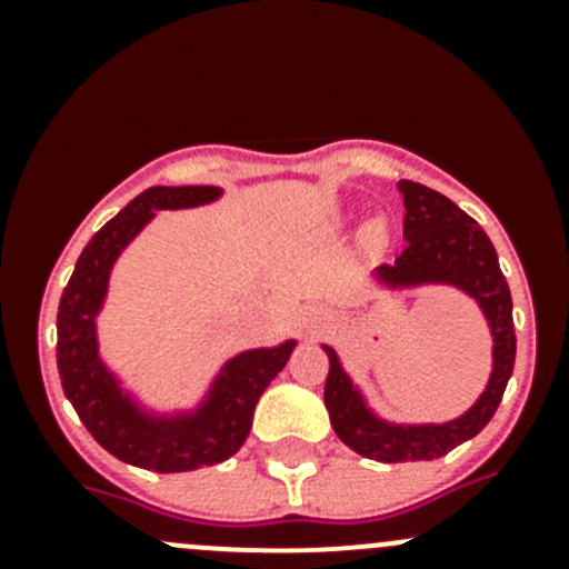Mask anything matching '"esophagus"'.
<instances>
[{
	"label": "esophagus",
	"instance_id": "1",
	"mask_svg": "<svg viewBox=\"0 0 569 569\" xmlns=\"http://www.w3.org/2000/svg\"><path fill=\"white\" fill-rule=\"evenodd\" d=\"M311 321H313V332H321V330H327V327L332 325V313L327 311V308H313V313H311Z\"/></svg>",
	"mask_w": 569,
	"mask_h": 569
}]
</instances>
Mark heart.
<instances>
[{"instance_id": "b5f03b06", "label": "heart", "mask_w": 569, "mask_h": 569, "mask_svg": "<svg viewBox=\"0 0 569 569\" xmlns=\"http://www.w3.org/2000/svg\"><path fill=\"white\" fill-rule=\"evenodd\" d=\"M363 239L369 248H382V244H386V228H382L380 222H371V226L366 228Z\"/></svg>"}]
</instances>
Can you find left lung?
<instances>
[{"label": "left lung", "instance_id": "left-lung-1", "mask_svg": "<svg viewBox=\"0 0 569 569\" xmlns=\"http://www.w3.org/2000/svg\"><path fill=\"white\" fill-rule=\"evenodd\" d=\"M405 198V250L393 267H382L380 278L391 286L412 283H451L476 297L492 330V377L481 399L451 423L435 427H393L366 410L363 399L343 375L336 352L325 347L330 358V375L325 382V405L338 438L358 455L377 462H416L438 460L451 449L476 438L490 423L501 405L507 382L515 369V321L512 295L507 278L498 267L496 248L479 222L468 217L446 194L423 183L399 181Z\"/></svg>", "mask_w": 569, "mask_h": 569}]
</instances>
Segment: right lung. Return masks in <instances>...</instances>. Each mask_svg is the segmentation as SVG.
<instances>
[{"label":"right lung","mask_w":569,"mask_h":569,"mask_svg":"<svg viewBox=\"0 0 569 569\" xmlns=\"http://www.w3.org/2000/svg\"><path fill=\"white\" fill-rule=\"evenodd\" d=\"M217 194V187H151L137 194L90 239L57 308V369L79 421L109 455L157 473H181L237 455L250 435L258 399L295 349V341H286L233 358L217 377L209 401L187 418L137 412L99 360L96 313L104 302L114 258L157 209H187L209 203Z\"/></svg>","instance_id":"obj_1"}]
</instances>
